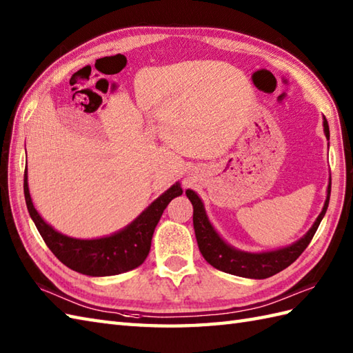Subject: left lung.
<instances>
[{"instance_id":"1","label":"left lung","mask_w":353,"mask_h":353,"mask_svg":"<svg viewBox=\"0 0 353 353\" xmlns=\"http://www.w3.org/2000/svg\"><path fill=\"white\" fill-rule=\"evenodd\" d=\"M323 129H325L326 138H330V126H327V121L325 117H323ZM330 195H331V182H330V186H327V196H326L325 206L321 212V215L317 216L316 223L310 228V232L302 237V239H299L298 242L290 245V247H285L283 250L251 254V252L237 251L221 239L218 233L214 230V227L210 225L199 195L191 190L186 191V196L191 200L192 208H194L192 221H194L196 243H199L200 252L203 254V257L206 259L208 263L219 270H223V272L237 275V276H245V278H256V280L269 278L278 272H281L283 269L290 266L293 261L305 251L308 243L311 242V239H313L314 233L317 232L319 224H321L322 218L326 214L327 204H330Z\"/></svg>"}]
</instances>
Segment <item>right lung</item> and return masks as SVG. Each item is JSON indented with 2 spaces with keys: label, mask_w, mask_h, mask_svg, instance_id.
<instances>
[{
  "label": "right lung",
  "mask_w": 353,
  "mask_h": 353,
  "mask_svg": "<svg viewBox=\"0 0 353 353\" xmlns=\"http://www.w3.org/2000/svg\"><path fill=\"white\" fill-rule=\"evenodd\" d=\"M182 188L176 183L158 200H154L125 230L108 237H101V239L83 241L55 232L51 225L45 223L32 206L27 170L23 174V194H26L27 209L48 248L63 265L79 274L92 276L117 275L141 265L150 251L152 236L162 216V212L174 196L182 195Z\"/></svg>",
  "instance_id": "1"
}]
</instances>
